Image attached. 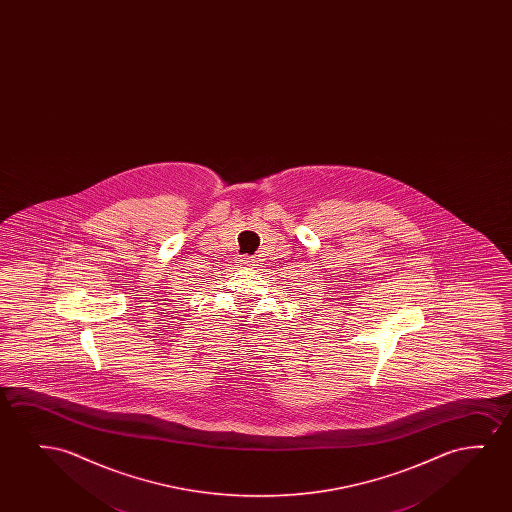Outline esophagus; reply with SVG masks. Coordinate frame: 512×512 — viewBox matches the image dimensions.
Listing matches in <instances>:
<instances>
[{
  "instance_id": "esophagus-1",
  "label": "esophagus",
  "mask_w": 512,
  "mask_h": 512,
  "mask_svg": "<svg viewBox=\"0 0 512 512\" xmlns=\"http://www.w3.org/2000/svg\"><path fill=\"white\" fill-rule=\"evenodd\" d=\"M238 266L252 267L255 266V260L250 255H239Z\"/></svg>"
}]
</instances>
